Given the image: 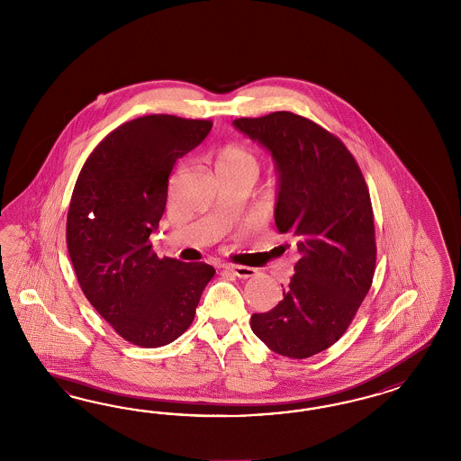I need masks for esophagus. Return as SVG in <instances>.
Listing matches in <instances>:
<instances>
[{
    "label": "esophagus",
    "instance_id": "34e87169",
    "mask_svg": "<svg viewBox=\"0 0 461 461\" xmlns=\"http://www.w3.org/2000/svg\"><path fill=\"white\" fill-rule=\"evenodd\" d=\"M223 268L226 272H230V274L237 276L240 279H250V277H253V276L257 274V270H255V268H251V267L226 264V266H223Z\"/></svg>",
    "mask_w": 461,
    "mask_h": 461
}]
</instances>
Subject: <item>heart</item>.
<instances>
[{"label":"heart","instance_id":"b5f03b06","mask_svg":"<svg viewBox=\"0 0 461 461\" xmlns=\"http://www.w3.org/2000/svg\"><path fill=\"white\" fill-rule=\"evenodd\" d=\"M214 167L218 174L228 172H247L257 176L258 158L249 149L241 145H224L214 155Z\"/></svg>","mask_w":461,"mask_h":461}]
</instances>
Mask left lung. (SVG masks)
I'll list each match as a JSON object with an SVG mask.
<instances>
[{"label": "left lung", "mask_w": 461, "mask_h": 461, "mask_svg": "<svg viewBox=\"0 0 461 461\" xmlns=\"http://www.w3.org/2000/svg\"><path fill=\"white\" fill-rule=\"evenodd\" d=\"M279 170L276 224L295 238L299 260L284 297L253 314L251 331L289 358H309L345 335L372 287L377 262L366 182L345 143L301 114L238 118Z\"/></svg>", "instance_id": "left-lung-1"}]
</instances>
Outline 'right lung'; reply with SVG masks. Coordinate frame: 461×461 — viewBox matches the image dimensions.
Segmentation results:
<instances>
[{"label": "right lung", "instance_id": "right-lung-1", "mask_svg": "<svg viewBox=\"0 0 461 461\" xmlns=\"http://www.w3.org/2000/svg\"><path fill=\"white\" fill-rule=\"evenodd\" d=\"M211 126L174 114L126 122L99 141L72 191L66 240L77 282L113 330L141 348L177 339L216 274L204 262L158 258L149 241L172 168Z\"/></svg>", "mask_w": 461, "mask_h": 461}]
</instances>
